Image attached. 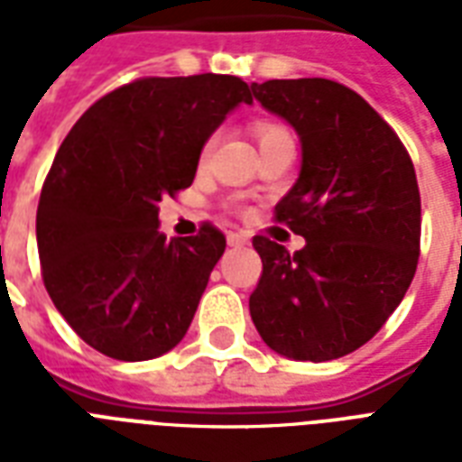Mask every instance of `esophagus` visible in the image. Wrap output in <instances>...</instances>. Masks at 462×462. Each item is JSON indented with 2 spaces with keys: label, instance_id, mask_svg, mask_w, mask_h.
<instances>
[{
  "label": "esophagus",
  "instance_id": "obj_1",
  "mask_svg": "<svg viewBox=\"0 0 462 462\" xmlns=\"http://www.w3.org/2000/svg\"><path fill=\"white\" fill-rule=\"evenodd\" d=\"M227 245L230 246L249 245V235H246V232H230V235H227Z\"/></svg>",
  "mask_w": 462,
  "mask_h": 462
}]
</instances>
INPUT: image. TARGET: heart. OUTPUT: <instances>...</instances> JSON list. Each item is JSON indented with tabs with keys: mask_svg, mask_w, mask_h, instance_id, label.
I'll use <instances>...</instances> for the list:
<instances>
[{
	"mask_svg": "<svg viewBox=\"0 0 462 462\" xmlns=\"http://www.w3.org/2000/svg\"><path fill=\"white\" fill-rule=\"evenodd\" d=\"M285 132L282 126L278 125H268V122H261V125L254 126V134H256V139H266V136H273V134H281Z\"/></svg>",
	"mask_w": 462,
	"mask_h": 462,
	"instance_id": "obj_1",
	"label": "heart"
}]
</instances>
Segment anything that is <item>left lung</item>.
I'll return each mask as SVG.
<instances>
[{
    "instance_id": "1",
    "label": "left lung",
    "mask_w": 462,
    "mask_h": 462,
    "mask_svg": "<svg viewBox=\"0 0 462 462\" xmlns=\"http://www.w3.org/2000/svg\"><path fill=\"white\" fill-rule=\"evenodd\" d=\"M261 107L300 136V177L275 206L307 245L290 254L254 237L263 273L249 297L263 343L328 362L372 340L408 292L420 259L412 160L379 112L328 79L252 83Z\"/></svg>"
}]
</instances>
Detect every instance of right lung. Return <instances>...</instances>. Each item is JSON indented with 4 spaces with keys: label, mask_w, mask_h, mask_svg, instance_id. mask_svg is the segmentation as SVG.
Returning a JSON list of instances; mask_svg holds the SVG:
<instances>
[{
    "label": "right lung",
    "mask_w": 462,
    "mask_h": 462,
    "mask_svg": "<svg viewBox=\"0 0 462 462\" xmlns=\"http://www.w3.org/2000/svg\"><path fill=\"white\" fill-rule=\"evenodd\" d=\"M239 103L252 93L237 76L139 79L90 105L54 155L35 217L42 281L107 357L143 362L187 336L225 235L206 223L167 242L158 206L191 187L206 141Z\"/></svg>",
    "instance_id": "right-lung-1"
}]
</instances>
